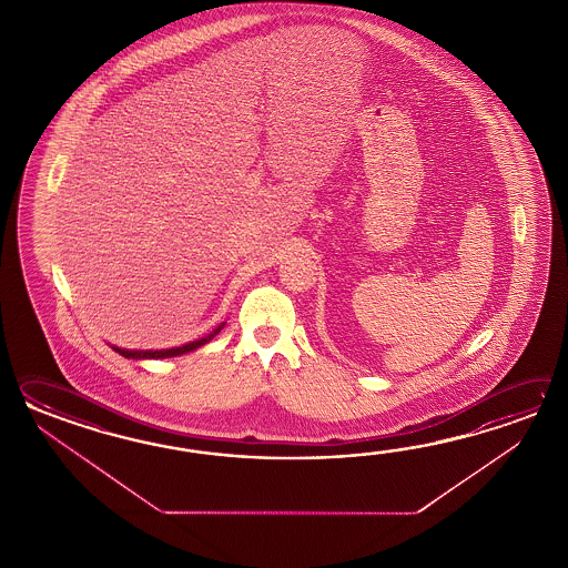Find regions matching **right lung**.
Here are the masks:
<instances>
[{
    "mask_svg": "<svg viewBox=\"0 0 568 568\" xmlns=\"http://www.w3.org/2000/svg\"><path fill=\"white\" fill-rule=\"evenodd\" d=\"M223 326H225V323H221L217 328H213L205 337L191 341V343L181 345V347H172V349H123V347H115V345H111V349L115 351V353H120L123 357H128V359H166V357H179V355H184V353H189V351L199 349V347L206 345L211 338H215V335L221 333Z\"/></svg>",
    "mask_w": 568,
    "mask_h": 568,
    "instance_id": "add662e5",
    "label": "right lung"
}]
</instances>
